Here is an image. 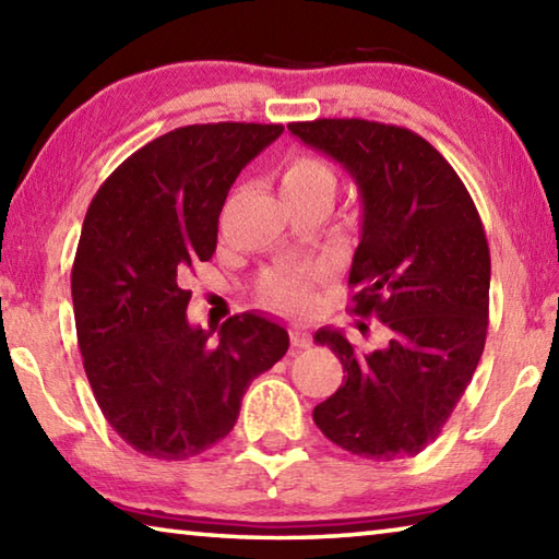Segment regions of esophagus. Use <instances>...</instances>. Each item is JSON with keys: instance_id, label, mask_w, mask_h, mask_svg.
<instances>
[{"instance_id": "obj_1", "label": "esophagus", "mask_w": 559, "mask_h": 559, "mask_svg": "<svg viewBox=\"0 0 559 559\" xmlns=\"http://www.w3.org/2000/svg\"><path fill=\"white\" fill-rule=\"evenodd\" d=\"M290 345L293 347H300V349L313 345V337H310L306 325H293L290 328Z\"/></svg>"}]
</instances>
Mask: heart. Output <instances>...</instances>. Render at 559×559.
Here are the masks:
<instances>
[{
    "label": "heart",
    "instance_id": "b5f03b06",
    "mask_svg": "<svg viewBox=\"0 0 559 559\" xmlns=\"http://www.w3.org/2000/svg\"><path fill=\"white\" fill-rule=\"evenodd\" d=\"M281 192L290 206L298 204H333L337 192V175L323 157L313 153H293L281 167ZM316 271L283 269L271 273L261 286V300L276 310H302L310 306V286Z\"/></svg>",
    "mask_w": 559,
    "mask_h": 559
}]
</instances>
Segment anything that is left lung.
Wrapping results in <instances>:
<instances>
[{"label":"left lung","instance_id":"obj_1","mask_svg":"<svg viewBox=\"0 0 559 559\" xmlns=\"http://www.w3.org/2000/svg\"><path fill=\"white\" fill-rule=\"evenodd\" d=\"M288 130L355 179L362 234L349 310L377 316L390 333L384 347L357 353L340 330H318L345 382L313 419L355 456H416L439 437L484 355L490 253L478 210L439 150L412 130L359 118Z\"/></svg>","mask_w":559,"mask_h":559}]
</instances>
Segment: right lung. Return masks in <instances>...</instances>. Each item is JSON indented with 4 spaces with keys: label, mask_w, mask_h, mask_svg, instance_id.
<instances>
[{
    "label": "right lung",
    "mask_w": 559,
    "mask_h": 559,
    "mask_svg": "<svg viewBox=\"0 0 559 559\" xmlns=\"http://www.w3.org/2000/svg\"><path fill=\"white\" fill-rule=\"evenodd\" d=\"M283 126H187L132 153L88 206L71 271L75 333L103 416L132 449L185 461L234 429L241 400L288 349L261 313L189 325L187 271L216 251L241 169Z\"/></svg>",
    "instance_id": "right-lung-1"
}]
</instances>
